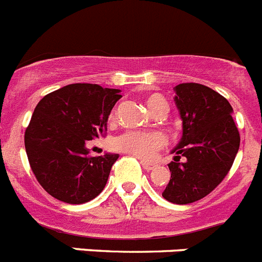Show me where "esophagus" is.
I'll return each mask as SVG.
<instances>
[{
	"label": "esophagus",
	"instance_id": "esophagus-1",
	"mask_svg": "<svg viewBox=\"0 0 262 262\" xmlns=\"http://www.w3.org/2000/svg\"><path fill=\"white\" fill-rule=\"evenodd\" d=\"M140 164L143 165V168L147 169V171H149V169H154L156 167L155 163H151V162H146V160H142L140 162Z\"/></svg>",
	"mask_w": 262,
	"mask_h": 262
}]
</instances>
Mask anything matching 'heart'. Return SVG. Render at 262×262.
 Instances as JSON below:
<instances>
[{
    "label": "heart",
    "mask_w": 262,
    "mask_h": 262,
    "mask_svg": "<svg viewBox=\"0 0 262 262\" xmlns=\"http://www.w3.org/2000/svg\"><path fill=\"white\" fill-rule=\"evenodd\" d=\"M147 108L155 113L165 100L159 94H151L146 99ZM165 144V138L160 133H142V131H127L115 139V147L123 152L131 154L140 159H149L155 155L158 149Z\"/></svg>",
    "instance_id": "obj_1"
}]
</instances>
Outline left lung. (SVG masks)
I'll return each instance as SVG.
<instances>
[{
	"label": "left lung",
	"mask_w": 262,
	"mask_h": 262,
	"mask_svg": "<svg viewBox=\"0 0 262 262\" xmlns=\"http://www.w3.org/2000/svg\"><path fill=\"white\" fill-rule=\"evenodd\" d=\"M175 104L183 135L171 151V179L163 198L173 204H189L211 193L227 176L237 155L240 134L227 99L204 84L180 83ZM186 160L180 163V156Z\"/></svg>",
	"instance_id": "1"
}]
</instances>
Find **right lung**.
<instances>
[{"label":"right lung","instance_id":"1","mask_svg":"<svg viewBox=\"0 0 262 262\" xmlns=\"http://www.w3.org/2000/svg\"><path fill=\"white\" fill-rule=\"evenodd\" d=\"M122 98L118 89L73 83L45 95L25 131L31 171L49 195L83 204L106 187L118 154L89 156L87 140L103 136L107 120Z\"/></svg>","mask_w":262,"mask_h":262}]
</instances>
